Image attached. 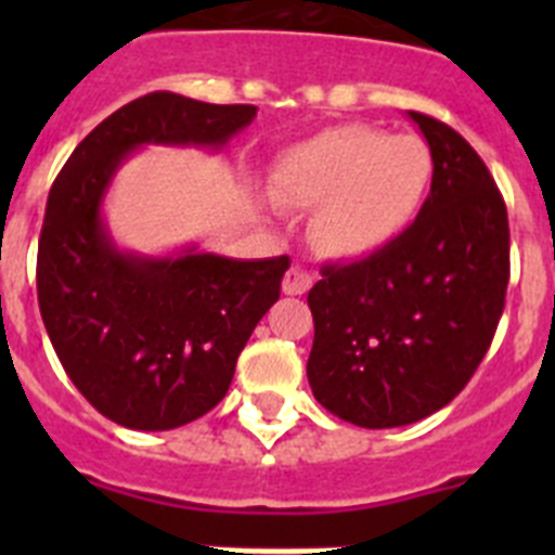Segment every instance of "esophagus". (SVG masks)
I'll return each instance as SVG.
<instances>
[{"label": "esophagus", "instance_id": "34e87169", "mask_svg": "<svg viewBox=\"0 0 555 555\" xmlns=\"http://www.w3.org/2000/svg\"><path fill=\"white\" fill-rule=\"evenodd\" d=\"M311 288V274L300 267H292L283 274V292L286 294H306Z\"/></svg>", "mask_w": 555, "mask_h": 555}]
</instances>
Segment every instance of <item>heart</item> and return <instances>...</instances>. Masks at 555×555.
I'll list each match as a JSON object with an SVG mask.
<instances>
[{
	"label": "heart",
	"instance_id": "obj_1",
	"mask_svg": "<svg viewBox=\"0 0 555 555\" xmlns=\"http://www.w3.org/2000/svg\"><path fill=\"white\" fill-rule=\"evenodd\" d=\"M434 158L423 139L341 125L294 144L272 169L274 203L317 208L325 253L361 258L386 247L423 208Z\"/></svg>",
	"mask_w": 555,
	"mask_h": 555
}]
</instances>
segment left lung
<instances>
[{"label": "left lung", "instance_id": "left-lung-1", "mask_svg": "<svg viewBox=\"0 0 555 555\" xmlns=\"http://www.w3.org/2000/svg\"><path fill=\"white\" fill-rule=\"evenodd\" d=\"M430 194L395 242L327 263L308 292L313 397L358 428H400L459 395L487 356L508 286L506 203L453 127L409 111Z\"/></svg>", "mask_w": 555, "mask_h": 555}]
</instances>
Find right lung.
<instances>
[{"label": "right lung", "mask_w": 555, "mask_h": 555, "mask_svg": "<svg viewBox=\"0 0 555 555\" xmlns=\"http://www.w3.org/2000/svg\"><path fill=\"white\" fill-rule=\"evenodd\" d=\"M255 113L169 91L139 96L88 132L49 191L38 242L43 325L72 384L125 428H180L228 395L238 352L281 297L288 255L130 253L102 217L107 189L135 150L219 152Z\"/></svg>", "instance_id": "1"}]
</instances>
